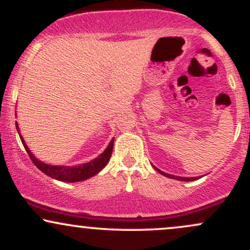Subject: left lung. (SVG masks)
<instances>
[{
    "instance_id": "8db88e82",
    "label": "left lung",
    "mask_w": 250,
    "mask_h": 250,
    "mask_svg": "<svg viewBox=\"0 0 250 250\" xmlns=\"http://www.w3.org/2000/svg\"><path fill=\"white\" fill-rule=\"evenodd\" d=\"M154 168L156 169V170L159 171L160 174H162L163 176H166V177H169V179H174V180H179V181H185V182H189V181H195V180H197V177H181V176H175V175L166 174L165 171L160 170V169H157L156 167H154Z\"/></svg>"
}]
</instances>
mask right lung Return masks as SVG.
<instances>
[{
	"mask_svg": "<svg viewBox=\"0 0 250 250\" xmlns=\"http://www.w3.org/2000/svg\"><path fill=\"white\" fill-rule=\"evenodd\" d=\"M16 129L17 133L20 135V139H21L22 143H23V147L25 150H27L28 155L31 159V161L34 162V165L36 166L40 170L43 171L48 176L53 177V179L63 181V182H80V181H84L87 179H90V177L95 176L97 173L102 170L103 168L107 166V163L110 160L111 153H113V146H114V139L111 140L110 143L108 145V147L104 149V151L97 156L96 159L91 160L90 162L83 163V165L79 166H53L48 165V163H44L40 161L39 159H36L35 155L30 151V149L28 148L27 143L24 142L23 137H22L21 133H20L19 125L16 122Z\"/></svg>",
	"mask_w": 250,
	"mask_h": 250,
	"instance_id": "obj_1",
	"label": "right lung"
}]
</instances>
